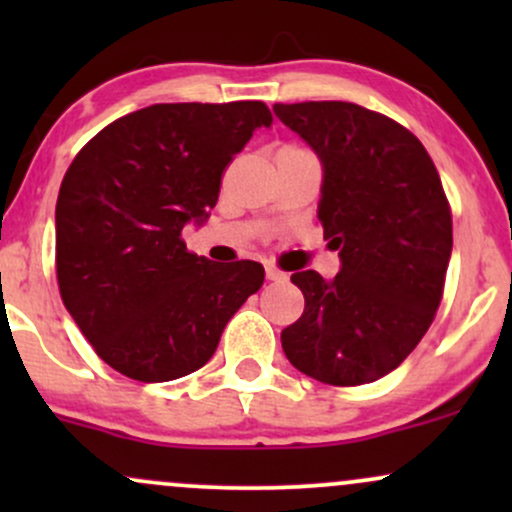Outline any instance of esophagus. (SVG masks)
<instances>
[{
	"label": "esophagus",
	"mask_w": 512,
	"mask_h": 512,
	"mask_svg": "<svg viewBox=\"0 0 512 512\" xmlns=\"http://www.w3.org/2000/svg\"><path fill=\"white\" fill-rule=\"evenodd\" d=\"M264 274H267L269 281H286V274L281 272V269H276L274 264H267V267H264Z\"/></svg>",
	"instance_id": "34e87169"
}]
</instances>
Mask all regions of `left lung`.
<instances>
[{
    "label": "left lung",
    "mask_w": 512,
    "mask_h": 512,
    "mask_svg": "<svg viewBox=\"0 0 512 512\" xmlns=\"http://www.w3.org/2000/svg\"><path fill=\"white\" fill-rule=\"evenodd\" d=\"M322 166L317 219L339 274L296 272L305 310L281 346L308 378L363 385L392 373L421 342L452 252V216L424 144L356 103L274 105Z\"/></svg>",
    "instance_id": "left-lung-1"
}]
</instances>
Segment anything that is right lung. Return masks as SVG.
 Instances as JSON below:
<instances>
[{
    "label": "right lung",
    "mask_w": 512,
    "mask_h": 512,
    "mask_svg": "<svg viewBox=\"0 0 512 512\" xmlns=\"http://www.w3.org/2000/svg\"><path fill=\"white\" fill-rule=\"evenodd\" d=\"M272 127L260 101L158 103L88 142L55 209L57 284L96 354L139 383H168L214 356L228 320L264 281L262 264L187 252L221 173L252 132Z\"/></svg>",
    "instance_id": "1"
}]
</instances>
